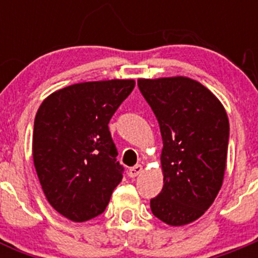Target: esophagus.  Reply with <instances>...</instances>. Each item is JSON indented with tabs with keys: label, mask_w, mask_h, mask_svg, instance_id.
Returning <instances> with one entry per match:
<instances>
[{
	"label": "esophagus",
	"mask_w": 258,
	"mask_h": 258,
	"mask_svg": "<svg viewBox=\"0 0 258 258\" xmlns=\"http://www.w3.org/2000/svg\"><path fill=\"white\" fill-rule=\"evenodd\" d=\"M144 171V167H142L141 165H136L134 166V167H131L128 170V176L130 177H137L139 175H141V172Z\"/></svg>",
	"instance_id": "34e87169"
}]
</instances>
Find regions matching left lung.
I'll list each match as a JSON object with an SVG mask.
<instances>
[{
  "instance_id": "obj_1",
  "label": "left lung",
  "mask_w": 258,
  "mask_h": 258,
  "mask_svg": "<svg viewBox=\"0 0 258 258\" xmlns=\"http://www.w3.org/2000/svg\"><path fill=\"white\" fill-rule=\"evenodd\" d=\"M162 136L163 188L151 211L170 226L201 217L225 177L230 123L225 107L209 88L184 76L140 79Z\"/></svg>"
}]
</instances>
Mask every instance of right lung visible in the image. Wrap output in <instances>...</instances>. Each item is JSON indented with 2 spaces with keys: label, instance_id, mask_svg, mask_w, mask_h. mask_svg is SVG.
Wrapping results in <instances>:
<instances>
[{
  "label": "right lung",
  "instance_id": "obj_1",
  "mask_svg": "<svg viewBox=\"0 0 258 258\" xmlns=\"http://www.w3.org/2000/svg\"><path fill=\"white\" fill-rule=\"evenodd\" d=\"M135 80L67 86L46 97L35 118L32 156L48 204L74 222L101 215L123 167L108 123Z\"/></svg>",
  "mask_w": 258,
  "mask_h": 258
}]
</instances>
